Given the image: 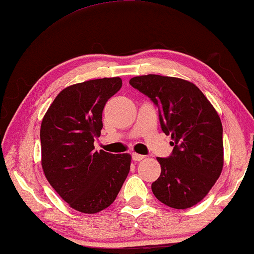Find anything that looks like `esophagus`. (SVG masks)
I'll return each mask as SVG.
<instances>
[{
  "label": "esophagus",
  "instance_id": "1",
  "mask_svg": "<svg viewBox=\"0 0 254 254\" xmlns=\"http://www.w3.org/2000/svg\"><path fill=\"white\" fill-rule=\"evenodd\" d=\"M144 159V155H141V154L132 153V160L133 161H141V160Z\"/></svg>",
  "mask_w": 254,
  "mask_h": 254
}]
</instances>
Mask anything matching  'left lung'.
<instances>
[{"label": "left lung", "mask_w": 254, "mask_h": 254, "mask_svg": "<svg viewBox=\"0 0 254 254\" xmlns=\"http://www.w3.org/2000/svg\"><path fill=\"white\" fill-rule=\"evenodd\" d=\"M129 83L159 107L161 129L174 147L168 157H157L161 174L151 184L154 196L174 209L196 205L223 167V130L216 110L196 84L183 78L149 74Z\"/></svg>", "instance_id": "1"}]
</instances>
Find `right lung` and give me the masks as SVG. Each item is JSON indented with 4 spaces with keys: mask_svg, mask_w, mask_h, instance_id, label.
Masks as SVG:
<instances>
[{
    "mask_svg": "<svg viewBox=\"0 0 254 254\" xmlns=\"http://www.w3.org/2000/svg\"><path fill=\"white\" fill-rule=\"evenodd\" d=\"M121 88V77L66 87L55 98L40 127L46 179L63 200L84 214L110 206L129 174L130 154L94 150L105 105Z\"/></svg>",
    "mask_w": 254,
    "mask_h": 254,
    "instance_id": "add662e5",
    "label": "right lung"
}]
</instances>
